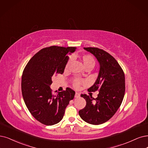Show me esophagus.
Returning <instances> with one entry per match:
<instances>
[{"label": "esophagus", "instance_id": "1", "mask_svg": "<svg viewBox=\"0 0 148 148\" xmlns=\"http://www.w3.org/2000/svg\"><path fill=\"white\" fill-rule=\"evenodd\" d=\"M80 97V94L79 93V92H76L75 94V98H78V97Z\"/></svg>", "mask_w": 148, "mask_h": 148}]
</instances>
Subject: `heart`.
<instances>
[{
	"instance_id": "1",
	"label": "heart",
	"mask_w": 148,
	"mask_h": 148,
	"mask_svg": "<svg viewBox=\"0 0 148 148\" xmlns=\"http://www.w3.org/2000/svg\"><path fill=\"white\" fill-rule=\"evenodd\" d=\"M82 62L84 65V67L85 69H92L95 67L96 64V60L94 57L90 54H84L82 56H77ZM70 62V60L68 61L66 64L65 69H67L68 68V66ZM84 82L82 80L75 79L73 81V85L75 88H78L80 85L84 84Z\"/></svg>"
}]
</instances>
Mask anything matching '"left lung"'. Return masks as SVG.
Masks as SVG:
<instances>
[{
    "instance_id": "8db88e82",
    "label": "left lung",
    "mask_w": 148,
    "mask_h": 148,
    "mask_svg": "<svg viewBox=\"0 0 148 148\" xmlns=\"http://www.w3.org/2000/svg\"><path fill=\"white\" fill-rule=\"evenodd\" d=\"M92 53L100 64L98 77L88 92L99 91L96 99L81 95L85 107L79 110L80 118L91 124L99 125L108 121L121 106L125 93V75L118 62L110 53L97 47H84Z\"/></svg>"
}]
</instances>
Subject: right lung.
Instances as JSON below:
<instances>
[{"mask_svg": "<svg viewBox=\"0 0 148 148\" xmlns=\"http://www.w3.org/2000/svg\"><path fill=\"white\" fill-rule=\"evenodd\" d=\"M75 47L52 46L43 48L27 63L21 80L23 97L28 110L37 121L46 125L59 123L65 109L74 97L75 91L70 88L53 95L50 85L52 79L62 74L69 57Z\"/></svg>", "mask_w": 148, "mask_h": 148, "instance_id": "add662e5", "label": "right lung"}]
</instances>
